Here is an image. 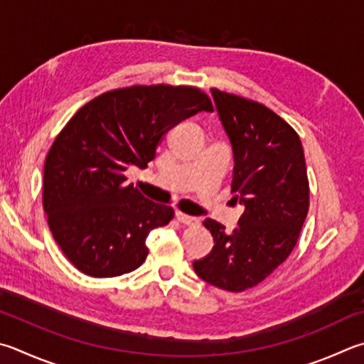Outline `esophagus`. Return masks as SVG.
Here are the masks:
<instances>
[{
  "label": "esophagus",
  "mask_w": 364,
  "mask_h": 364,
  "mask_svg": "<svg viewBox=\"0 0 364 364\" xmlns=\"http://www.w3.org/2000/svg\"><path fill=\"white\" fill-rule=\"evenodd\" d=\"M175 216H176L178 221H180L181 224H186V226H199V224H200L199 218L184 215V213H181V211H176Z\"/></svg>",
  "instance_id": "obj_1"
}]
</instances>
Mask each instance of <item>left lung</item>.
I'll use <instances>...</instances> for the list:
<instances>
[{
    "label": "left lung",
    "instance_id": "1",
    "mask_svg": "<svg viewBox=\"0 0 364 364\" xmlns=\"http://www.w3.org/2000/svg\"><path fill=\"white\" fill-rule=\"evenodd\" d=\"M218 117L232 146V200L243 207L226 232L203 221L215 245L193 262L210 285L239 293L269 277L291 253L309 211V181L299 136L261 103L211 89Z\"/></svg>",
    "mask_w": 364,
    "mask_h": 364
}]
</instances>
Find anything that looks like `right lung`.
<instances>
[{"mask_svg":"<svg viewBox=\"0 0 364 364\" xmlns=\"http://www.w3.org/2000/svg\"><path fill=\"white\" fill-rule=\"evenodd\" d=\"M202 111L213 107L199 89L134 85L85 103L58 134L44 164L43 205L55 242L81 272L117 277L146 259L148 234L173 210L125 183V171L146 167L161 138Z\"/></svg>","mask_w":364,"mask_h":364,"instance_id":"add662e5","label":"right lung"}]
</instances>
